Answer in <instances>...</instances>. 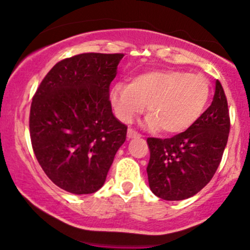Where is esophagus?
Instances as JSON below:
<instances>
[{"instance_id":"1","label":"esophagus","mask_w":250,"mask_h":250,"mask_svg":"<svg viewBox=\"0 0 250 250\" xmlns=\"http://www.w3.org/2000/svg\"><path fill=\"white\" fill-rule=\"evenodd\" d=\"M136 137H141L140 133H137L136 131H133L132 128H128L127 131V138L130 140V138H136Z\"/></svg>"}]
</instances>
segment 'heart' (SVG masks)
I'll return each mask as SVG.
<instances>
[{"mask_svg": "<svg viewBox=\"0 0 250 250\" xmlns=\"http://www.w3.org/2000/svg\"><path fill=\"white\" fill-rule=\"evenodd\" d=\"M209 98L210 86L203 76L180 70H148L109 90V102L118 119L131 123L148 104L150 115L146 125L160 127L167 135L182 133L196 124Z\"/></svg>", "mask_w": 250, "mask_h": 250, "instance_id": "heart-1", "label": "heart"}]
</instances>
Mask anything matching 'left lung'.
<instances>
[{
    "instance_id": "obj_1",
    "label": "left lung",
    "mask_w": 250,
    "mask_h": 250,
    "mask_svg": "<svg viewBox=\"0 0 250 250\" xmlns=\"http://www.w3.org/2000/svg\"><path fill=\"white\" fill-rule=\"evenodd\" d=\"M229 132L227 100L216 80L211 105L188 130L171 138H148V182L165 201H182L198 193L221 162Z\"/></svg>"
}]
</instances>
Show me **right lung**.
<instances>
[{
	"label": "right lung",
	"mask_w": 250,
	"mask_h": 250,
	"mask_svg": "<svg viewBox=\"0 0 250 250\" xmlns=\"http://www.w3.org/2000/svg\"><path fill=\"white\" fill-rule=\"evenodd\" d=\"M124 54L83 53L58 62L30 108L34 153L54 185L73 194L104 185L127 126L112 112L109 85Z\"/></svg>",
	"instance_id": "add662e5"
}]
</instances>
